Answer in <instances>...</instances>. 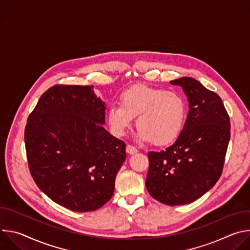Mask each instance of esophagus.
Returning <instances> with one entry per match:
<instances>
[{"instance_id": "obj_1", "label": "esophagus", "mask_w": 250, "mask_h": 250, "mask_svg": "<svg viewBox=\"0 0 250 250\" xmlns=\"http://www.w3.org/2000/svg\"><path fill=\"white\" fill-rule=\"evenodd\" d=\"M126 152H127L128 154H135V153L138 152V150H137V148H136L135 146H130V145H127V146H126Z\"/></svg>"}]
</instances>
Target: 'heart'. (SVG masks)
<instances>
[{"mask_svg":"<svg viewBox=\"0 0 250 250\" xmlns=\"http://www.w3.org/2000/svg\"><path fill=\"white\" fill-rule=\"evenodd\" d=\"M136 117V136L141 141L164 146L180 134L186 118L182 95L146 85H135L124 91L121 104L113 103L108 110V123L117 136L125 134Z\"/></svg>","mask_w":250,"mask_h":250,"instance_id":"b5f03b06","label":"heart"}]
</instances>
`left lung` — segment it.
<instances>
[{"label":"left lung","mask_w":250,"mask_h":250,"mask_svg":"<svg viewBox=\"0 0 250 250\" xmlns=\"http://www.w3.org/2000/svg\"><path fill=\"white\" fill-rule=\"evenodd\" d=\"M182 87L189 113L179 136L165 150L150 151L146 186L168 206L190 204L220 179L230 137L229 117L219 95L191 77L170 81Z\"/></svg>","instance_id":"left-lung-1"}]
</instances>
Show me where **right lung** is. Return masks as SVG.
Wrapping results in <instances>:
<instances>
[{
	"instance_id": "add662e5",
	"label": "right lung",
	"mask_w": 250,
	"mask_h": 250,
	"mask_svg": "<svg viewBox=\"0 0 250 250\" xmlns=\"http://www.w3.org/2000/svg\"><path fill=\"white\" fill-rule=\"evenodd\" d=\"M93 86L55 85L42 94L24 129L28 167L39 188L74 211L108 202L125 144L103 127L105 105Z\"/></svg>"
}]
</instances>
